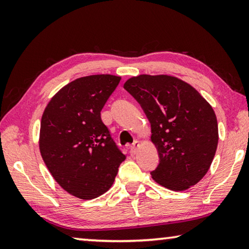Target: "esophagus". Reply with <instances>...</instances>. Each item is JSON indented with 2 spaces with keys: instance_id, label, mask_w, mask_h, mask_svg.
<instances>
[{
  "instance_id": "obj_1",
  "label": "esophagus",
  "mask_w": 249,
  "mask_h": 249,
  "mask_svg": "<svg viewBox=\"0 0 249 249\" xmlns=\"http://www.w3.org/2000/svg\"><path fill=\"white\" fill-rule=\"evenodd\" d=\"M138 147H140V142H138V141H135V142H133V144L130 145V147H129V153H130V155H132V156H135V155H136Z\"/></svg>"
}]
</instances>
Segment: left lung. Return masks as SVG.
<instances>
[{
  "instance_id": "left-lung-1",
  "label": "left lung",
  "mask_w": 249,
  "mask_h": 249,
  "mask_svg": "<svg viewBox=\"0 0 249 249\" xmlns=\"http://www.w3.org/2000/svg\"><path fill=\"white\" fill-rule=\"evenodd\" d=\"M124 89L137 101L151 126L159 163L150 172L156 182L174 191L196 184L215 155V113L190 84L170 75L142 74Z\"/></svg>"
}]
</instances>
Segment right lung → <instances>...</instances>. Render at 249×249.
Masks as SVG:
<instances>
[{"label": "right lung", "mask_w": 249, "mask_h": 249, "mask_svg": "<svg viewBox=\"0 0 249 249\" xmlns=\"http://www.w3.org/2000/svg\"><path fill=\"white\" fill-rule=\"evenodd\" d=\"M120 81L111 74L74 80L53 96L41 117V157L59 185L80 199L107 192L126 158L101 120Z\"/></svg>", "instance_id": "right-lung-1"}]
</instances>
